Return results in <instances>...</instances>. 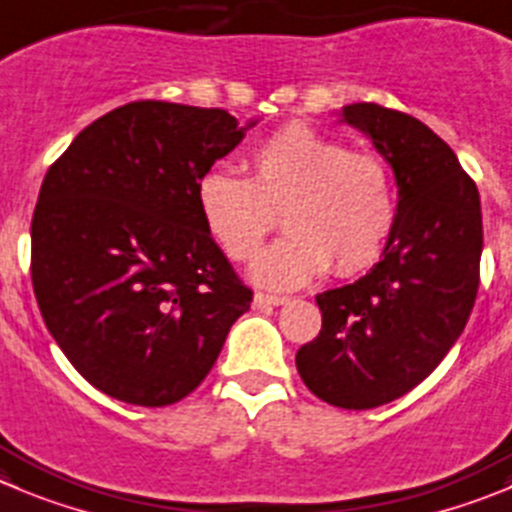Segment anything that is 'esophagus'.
Segmentation results:
<instances>
[{
  "label": "esophagus",
  "instance_id": "esophagus-1",
  "mask_svg": "<svg viewBox=\"0 0 512 512\" xmlns=\"http://www.w3.org/2000/svg\"><path fill=\"white\" fill-rule=\"evenodd\" d=\"M285 303H290V298H285V295H270V293L255 295V308H267V305H285Z\"/></svg>",
  "mask_w": 512,
  "mask_h": 512
}]
</instances>
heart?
<instances>
[{
  "label": "heart",
  "mask_w": 512,
  "mask_h": 512,
  "mask_svg": "<svg viewBox=\"0 0 512 512\" xmlns=\"http://www.w3.org/2000/svg\"><path fill=\"white\" fill-rule=\"evenodd\" d=\"M247 169L245 179L212 166L197 179L194 199L209 237L234 262L255 260L283 217L288 234L255 267L262 285L298 288L331 265L336 275H356L381 255L396 217L381 154L290 123L252 148Z\"/></svg>",
  "instance_id": "b5f03b06"
}]
</instances>
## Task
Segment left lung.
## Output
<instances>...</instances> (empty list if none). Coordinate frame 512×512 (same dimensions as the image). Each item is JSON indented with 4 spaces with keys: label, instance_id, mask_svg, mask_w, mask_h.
<instances>
[{
    "label": "left lung",
    "instance_id": "obj_1",
    "mask_svg": "<svg viewBox=\"0 0 512 512\" xmlns=\"http://www.w3.org/2000/svg\"><path fill=\"white\" fill-rule=\"evenodd\" d=\"M399 186L384 257L356 283L315 295L321 333L295 356L300 379L341 409H374L427 379L455 346L480 288L477 186L437 133L379 103L343 108Z\"/></svg>",
    "mask_w": 512,
    "mask_h": 512
}]
</instances>
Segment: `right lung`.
I'll use <instances>...</instances> for the list:
<instances>
[{
	"mask_svg": "<svg viewBox=\"0 0 512 512\" xmlns=\"http://www.w3.org/2000/svg\"><path fill=\"white\" fill-rule=\"evenodd\" d=\"M245 136L222 108L133 100L90 123L47 169L32 214V288L85 381L169 407L212 371L250 310L197 212V179Z\"/></svg>",
	"mask_w": 512,
	"mask_h": 512,
	"instance_id": "obj_1",
	"label": "right lung"
}]
</instances>
